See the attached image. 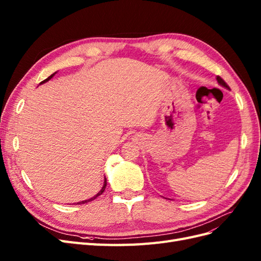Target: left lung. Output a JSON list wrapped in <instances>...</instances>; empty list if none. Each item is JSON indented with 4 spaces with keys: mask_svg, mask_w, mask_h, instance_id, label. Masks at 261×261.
Masks as SVG:
<instances>
[{
    "mask_svg": "<svg viewBox=\"0 0 261 261\" xmlns=\"http://www.w3.org/2000/svg\"><path fill=\"white\" fill-rule=\"evenodd\" d=\"M217 81H218V84H219L220 86H222V87H224V88H227V89H228V86L225 84V82H224L220 76H217Z\"/></svg>",
    "mask_w": 261,
    "mask_h": 261,
    "instance_id": "obj_1",
    "label": "left lung"
}]
</instances>
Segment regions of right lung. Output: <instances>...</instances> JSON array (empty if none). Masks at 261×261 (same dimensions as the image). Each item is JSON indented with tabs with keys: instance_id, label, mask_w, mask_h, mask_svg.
I'll return each instance as SVG.
<instances>
[{
	"instance_id": "obj_1",
	"label": "right lung",
	"mask_w": 261,
	"mask_h": 261,
	"mask_svg": "<svg viewBox=\"0 0 261 261\" xmlns=\"http://www.w3.org/2000/svg\"><path fill=\"white\" fill-rule=\"evenodd\" d=\"M55 74H57V72H55V73H53L51 76H49L48 78H46V80H44V81H42L41 83H40V85L41 84H44V83H46V82H49L50 80H51V78L55 75ZM106 186H107V178L105 177V181H103V186H102V188L100 189V192L97 194V195H94L93 197H92V198H90V199H87V200H83V201H80V202H77V204H83V203H87V202H89V201H91V200H93V199H96L97 198V197L98 196H100L102 193H103L105 192V189H106Z\"/></svg>"
}]
</instances>
